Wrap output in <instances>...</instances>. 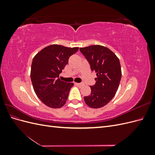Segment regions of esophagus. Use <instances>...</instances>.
I'll return each mask as SVG.
<instances>
[{
	"mask_svg": "<svg viewBox=\"0 0 155 155\" xmlns=\"http://www.w3.org/2000/svg\"><path fill=\"white\" fill-rule=\"evenodd\" d=\"M76 84V85H77V86H78L79 87H83L84 86V85L83 83H75Z\"/></svg>",
	"mask_w": 155,
	"mask_h": 155,
	"instance_id": "34e87169",
	"label": "esophagus"
}]
</instances>
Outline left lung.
Wrapping results in <instances>:
<instances>
[{
    "label": "left lung",
    "mask_w": 155,
    "mask_h": 155,
    "mask_svg": "<svg viewBox=\"0 0 155 155\" xmlns=\"http://www.w3.org/2000/svg\"><path fill=\"white\" fill-rule=\"evenodd\" d=\"M96 73L94 85L91 86L90 96L84 97L86 104L94 109L105 106L116 94L121 77L120 60L112 51L101 45L79 48Z\"/></svg>",
    "instance_id": "obj_1"
}]
</instances>
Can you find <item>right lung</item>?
<instances>
[{"label": "right lung", "mask_w": 155, "mask_h": 155, "mask_svg": "<svg viewBox=\"0 0 155 155\" xmlns=\"http://www.w3.org/2000/svg\"><path fill=\"white\" fill-rule=\"evenodd\" d=\"M79 48H68L59 45L46 46L33 59L31 80L34 91L40 100L50 108H61L66 104L73 83L59 78L69 58Z\"/></svg>", "instance_id": "obj_1"}]
</instances>
